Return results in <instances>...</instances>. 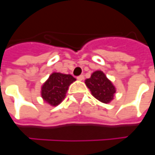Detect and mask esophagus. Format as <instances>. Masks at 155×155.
I'll return each instance as SVG.
<instances>
[{"instance_id":"34e87169","label":"esophagus","mask_w":155,"mask_h":155,"mask_svg":"<svg viewBox=\"0 0 155 155\" xmlns=\"http://www.w3.org/2000/svg\"><path fill=\"white\" fill-rule=\"evenodd\" d=\"M77 78H78V80L83 81V80H84V76H83V75H80V76H78V77Z\"/></svg>"}]
</instances>
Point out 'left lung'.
Returning a JSON list of instances; mask_svg holds the SVG:
<instances>
[{"label":"left lung","instance_id":"1","mask_svg":"<svg viewBox=\"0 0 155 155\" xmlns=\"http://www.w3.org/2000/svg\"><path fill=\"white\" fill-rule=\"evenodd\" d=\"M85 84L91 95L101 103L110 104L114 99L116 89L113 83L102 71H94L90 78L85 80Z\"/></svg>","mask_w":155,"mask_h":155}]
</instances>
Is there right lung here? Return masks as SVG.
Returning <instances> with one entry per match:
<instances>
[{
    "mask_svg": "<svg viewBox=\"0 0 155 155\" xmlns=\"http://www.w3.org/2000/svg\"><path fill=\"white\" fill-rule=\"evenodd\" d=\"M76 81L71 75L52 72L41 86L40 95L43 101L52 107L58 106L64 99L69 86Z\"/></svg>",
    "mask_w": 155,
    "mask_h": 155,
    "instance_id": "add662e5",
    "label": "right lung"
}]
</instances>
